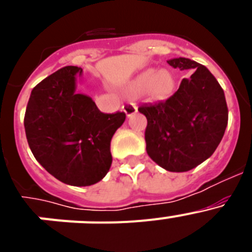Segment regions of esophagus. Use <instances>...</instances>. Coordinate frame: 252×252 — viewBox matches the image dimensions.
<instances>
[{"instance_id":"obj_1","label":"esophagus","mask_w":252,"mask_h":252,"mask_svg":"<svg viewBox=\"0 0 252 252\" xmlns=\"http://www.w3.org/2000/svg\"><path fill=\"white\" fill-rule=\"evenodd\" d=\"M122 110H124V112L126 113V116H127V117H130L131 115H133V113L137 112V107L135 106L133 103H128V104H125V106L122 107Z\"/></svg>"}]
</instances>
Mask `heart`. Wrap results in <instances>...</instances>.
I'll return each mask as SVG.
<instances>
[{"mask_svg":"<svg viewBox=\"0 0 252 252\" xmlns=\"http://www.w3.org/2000/svg\"><path fill=\"white\" fill-rule=\"evenodd\" d=\"M133 92L146 93L154 99H165L174 90V79L166 70L148 69L131 83Z\"/></svg>","mask_w":252,"mask_h":252,"instance_id":"b5f03b06","label":"heart"}]
</instances>
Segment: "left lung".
I'll return each mask as SVG.
<instances>
[{
    "label": "left lung",
    "mask_w": 252,
    "mask_h": 252,
    "mask_svg": "<svg viewBox=\"0 0 252 252\" xmlns=\"http://www.w3.org/2000/svg\"><path fill=\"white\" fill-rule=\"evenodd\" d=\"M168 64L180 70H194L165 102L142 104L146 116V151L168 171H188L208 159L220 145L227 121L222 87L202 64L188 58H174Z\"/></svg>",
    "instance_id": "8db88e82"
}]
</instances>
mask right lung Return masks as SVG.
I'll return each mask as SVG.
<instances>
[{"instance_id": "add662e5", "label": "right lung", "mask_w": 252, "mask_h": 252, "mask_svg": "<svg viewBox=\"0 0 252 252\" xmlns=\"http://www.w3.org/2000/svg\"><path fill=\"white\" fill-rule=\"evenodd\" d=\"M83 70L64 66L31 91L26 107V139L48 173L74 187L98 183L112 164L111 140L124 112L103 113L90 95L77 93Z\"/></svg>"}]
</instances>
